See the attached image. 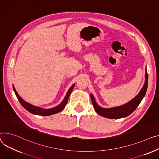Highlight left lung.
Instances as JSON below:
<instances>
[{
	"mask_svg": "<svg viewBox=\"0 0 159 159\" xmlns=\"http://www.w3.org/2000/svg\"><path fill=\"white\" fill-rule=\"evenodd\" d=\"M148 75L146 69L145 82L139 93L130 102L121 105V106L111 108H103L97 103L93 95L91 94V98L95 111L103 117L109 119H120L129 116L138 107V105L144 97L148 88Z\"/></svg>",
	"mask_w": 159,
	"mask_h": 159,
	"instance_id": "left-lung-1",
	"label": "left lung"
}]
</instances>
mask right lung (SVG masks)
Instances as JSON below:
<instances>
[{
  "mask_svg": "<svg viewBox=\"0 0 159 159\" xmlns=\"http://www.w3.org/2000/svg\"><path fill=\"white\" fill-rule=\"evenodd\" d=\"M74 86H75V84H73V85L70 88V89H68L66 96L64 98V100H62V102L58 105L57 106L55 107H53V108H50V109H43V108H41L39 107H37V106H34V105L30 104L29 103L24 101L22 98H21L19 94H18L17 91H16L14 86L13 85V88L14 90V92L16 94V96L18 100V101L20 102V103H21V105H22V106L29 112L33 114H36V115H39V116H50V115H52V114H54L56 113H58L59 112H61V111H62L64 109V108L65 107L66 105L68 102L69 97H70V94L71 93L72 90L74 88Z\"/></svg>",
  "mask_w": 159,
  "mask_h": 159,
  "instance_id": "obj_1",
  "label": "right lung"
}]
</instances>
